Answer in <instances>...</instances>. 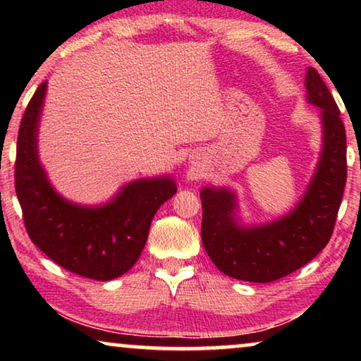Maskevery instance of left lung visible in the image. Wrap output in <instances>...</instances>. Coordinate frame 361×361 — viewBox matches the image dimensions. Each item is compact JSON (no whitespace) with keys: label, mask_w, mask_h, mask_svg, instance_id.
<instances>
[{"label":"left lung","mask_w":361,"mask_h":361,"mask_svg":"<svg viewBox=\"0 0 361 361\" xmlns=\"http://www.w3.org/2000/svg\"><path fill=\"white\" fill-rule=\"evenodd\" d=\"M305 89L307 102L320 108L323 146L314 178L288 215L248 228L237 221L235 194L231 189L200 191L204 248L226 276L274 282L307 264L331 239L347 178L345 129L315 68H307Z\"/></svg>","instance_id":"1"}]
</instances>
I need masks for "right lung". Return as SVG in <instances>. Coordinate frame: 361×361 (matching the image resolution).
I'll return each mask as SVG.
<instances>
[{
  "label": "right lung",
  "mask_w": 361,
  "mask_h": 361,
  "mask_svg": "<svg viewBox=\"0 0 361 361\" xmlns=\"http://www.w3.org/2000/svg\"><path fill=\"white\" fill-rule=\"evenodd\" d=\"M47 81L36 89L20 122L16 192L30 239L66 271L94 280L121 277L135 264L156 212L176 192L170 176L126 185L108 204H71L49 183L38 157V127Z\"/></svg>",
  "instance_id": "obj_1"
}]
</instances>
